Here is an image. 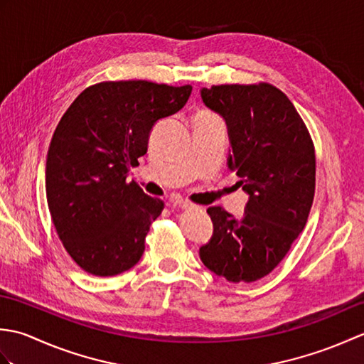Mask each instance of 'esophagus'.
<instances>
[{"mask_svg":"<svg viewBox=\"0 0 364 364\" xmlns=\"http://www.w3.org/2000/svg\"><path fill=\"white\" fill-rule=\"evenodd\" d=\"M180 208H181V210H184V211L198 210V206H197V205H192V203H189V202H183V203H180Z\"/></svg>","mask_w":364,"mask_h":364,"instance_id":"1","label":"esophagus"}]
</instances>
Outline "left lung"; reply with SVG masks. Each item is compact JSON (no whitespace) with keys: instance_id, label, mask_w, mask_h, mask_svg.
Wrapping results in <instances>:
<instances>
[{"instance_id":"left-lung-1","label":"left lung","mask_w":364,"mask_h":364,"mask_svg":"<svg viewBox=\"0 0 364 364\" xmlns=\"http://www.w3.org/2000/svg\"><path fill=\"white\" fill-rule=\"evenodd\" d=\"M200 95L227 123V166L249 196L239 220L220 206L208 208L214 231L200 258L228 282H257L305 228L314 197V145L289 98L270 84L203 87Z\"/></svg>"}]
</instances>
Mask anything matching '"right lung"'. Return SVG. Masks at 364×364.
<instances>
[{
    "mask_svg": "<svg viewBox=\"0 0 364 364\" xmlns=\"http://www.w3.org/2000/svg\"><path fill=\"white\" fill-rule=\"evenodd\" d=\"M191 92L150 81L100 82L58 123L46 154V200L59 239L86 272L112 277L141 259L164 202L127 176L146 153L154 123L180 111Z\"/></svg>",
    "mask_w": 364,
    "mask_h": 364,
    "instance_id": "obj_1",
    "label": "right lung"
}]
</instances>
